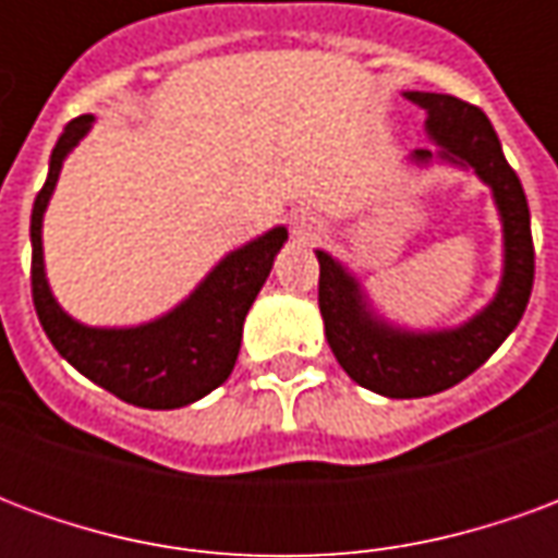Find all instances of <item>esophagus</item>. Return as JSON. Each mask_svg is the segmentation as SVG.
<instances>
[{
    "instance_id": "esophagus-1",
    "label": "esophagus",
    "mask_w": 558,
    "mask_h": 558,
    "mask_svg": "<svg viewBox=\"0 0 558 558\" xmlns=\"http://www.w3.org/2000/svg\"><path fill=\"white\" fill-rule=\"evenodd\" d=\"M319 232H323V220L316 218L314 211H299V215L292 218V235H295V239L314 242Z\"/></svg>"
}]
</instances>
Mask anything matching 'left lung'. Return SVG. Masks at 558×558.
Returning <instances> with one entry per match:
<instances>
[{
	"label": "left lung",
	"mask_w": 558,
	"mask_h": 558,
	"mask_svg": "<svg viewBox=\"0 0 558 558\" xmlns=\"http://www.w3.org/2000/svg\"><path fill=\"white\" fill-rule=\"evenodd\" d=\"M407 98L427 110V131L442 148L439 155L472 167L493 187L505 227V275L496 299L466 326L436 335H407L374 319L359 283L331 256L316 251L319 311L335 359L362 388L400 400L427 398L475 374L517 328L535 280L526 194L505 160L490 119L475 104L454 95L407 92ZM430 158V148H415V160L427 163Z\"/></svg>",
	"instance_id": "left-lung-1"
}]
</instances>
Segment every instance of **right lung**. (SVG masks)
<instances>
[{"instance_id":"1","label":"right lung","mask_w":558,"mask_h":558,"mask_svg":"<svg viewBox=\"0 0 558 558\" xmlns=\"http://www.w3.org/2000/svg\"><path fill=\"white\" fill-rule=\"evenodd\" d=\"M92 116L71 119L50 155L47 182L32 206V302L59 355L125 403L143 410H175L227 383L242 347L244 316L263 290L287 230L259 235L230 254L172 314L140 328H86L56 304L44 278L41 218L62 160L89 131Z\"/></svg>"}]
</instances>
